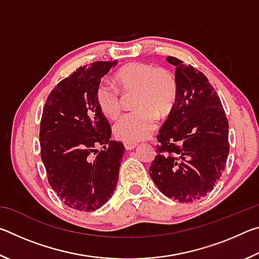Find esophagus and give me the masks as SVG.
I'll return each instance as SVG.
<instances>
[{
	"label": "esophagus",
	"mask_w": 259,
	"mask_h": 259,
	"mask_svg": "<svg viewBox=\"0 0 259 259\" xmlns=\"http://www.w3.org/2000/svg\"><path fill=\"white\" fill-rule=\"evenodd\" d=\"M136 146H137V144L136 143H124L125 150H128V151L134 150V148H136Z\"/></svg>",
	"instance_id": "1"
}]
</instances>
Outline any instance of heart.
Wrapping results in <instances>:
<instances>
[{
	"label": "heart",
	"instance_id": "b5f03b06",
	"mask_svg": "<svg viewBox=\"0 0 259 259\" xmlns=\"http://www.w3.org/2000/svg\"><path fill=\"white\" fill-rule=\"evenodd\" d=\"M114 82L122 93H134L135 111L125 113L113 126L116 138L137 143L147 138L157 124V116L165 117L176 104L178 84L171 72L152 64L129 63L117 69ZM96 104L105 116L114 119L121 111L119 90L100 82L95 91Z\"/></svg>",
	"mask_w": 259,
	"mask_h": 259
}]
</instances>
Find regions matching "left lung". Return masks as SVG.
Returning a JSON list of instances; mask_svg holds the SVG:
<instances>
[{
    "instance_id": "left-lung-1",
    "label": "left lung",
    "mask_w": 259,
    "mask_h": 259,
    "mask_svg": "<svg viewBox=\"0 0 259 259\" xmlns=\"http://www.w3.org/2000/svg\"><path fill=\"white\" fill-rule=\"evenodd\" d=\"M176 104L157 135L150 175L157 188L179 202L200 200L212 190L230 152L229 120L207 76L176 57Z\"/></svg>"
}]
</instances>
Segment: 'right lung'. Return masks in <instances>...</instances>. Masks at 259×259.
<instances>
[{
	"label": "right lung",
	"instance_id": "right-lung-1",
	"mask_svg": "<svg viewBox=\"0 0 259 259\" xmlns=\"http://www.w3.org/2000/svg\"><path fill=\"white\" fill-rule=\"evenodd\" d=\"M116 64L78 67L51 90L43 107L40 146L48 182L65 204L80 211L106 203L119 179L125 148L111 139V125L95 99L96 87Z\"/></svg>",
	"mask_w": 259,
	"mask_h": 259
}]
</instances>
